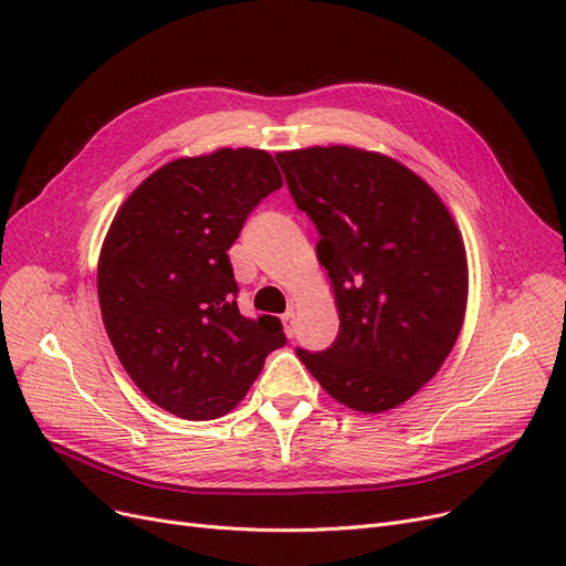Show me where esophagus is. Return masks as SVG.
<instances>
[{
	"label": "esophagus",
	"mask_w": 566,
	"mask_h": 566,
	"mask_svg": "<svg viewBox=\"0 0 566 566\" xmlns=\"http://www.w3.org/2000/svg\"><path fill=\"white\" fill-rule=\"evenodd\" d=\"M283 331H285L287 337L295 335V312H293V310H287V312L283 314Z\"/></svg>",
	"instance_id": "34e87169"
}]
</instances>
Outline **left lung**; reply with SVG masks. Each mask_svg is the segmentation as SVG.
Wrapping results in <instances>:
<instances>
[{
  "label": "left lung",
  "mask_w": 566,
  "mask_h": 566,
  "mask_svg": "<svg viewBox=\"0 0 566 566\" xmlns=\"http://www.w3.org/2000/svg\"><path fill=\"white\" fill-rule=\"evenodd\" d=\"M297 210L318 231L316 256L339 333L312 354L318 385L347 408L385 413L447 361L468 310V252L434 188L385 153L356 146L281 150Z\"/></svg>",
  "instance_id": "obj_1"
}]
</instances>
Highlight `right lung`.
<instances>
[{
	"mask_svg": "<svg viewBox=\"0 0 566 566\" xmlns=\"http://www.w3.org/2000/svg\"><path fill=\"white\" fill-rule=\"evenodd\" d=\"M283 186L262 148H217L148 175L115 212L96 287L111 345L134 385L167 413L214 420L245 399L285 335L235 302L229 248Z\"/></svg>",
	"mask_w": 566,
	"mask_h": 566,
	"instance_id": "obj_1",
	"label": "right lung"
}]
</instances>
